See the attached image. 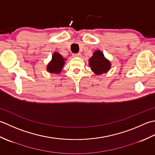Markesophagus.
Segmentation results:
<instances>
[{
  "mask_svg": "<svg viewBox=\"0 0 155 155\" xmlns=\"http://www.w3.org/2000/svg\"><path fill=\"white\" fill-rule=\"evenodd\" d=\"M74 57H77V58H80L81 56V54L80 53H75V54H73Z\"/></svg>",
  "mask_w": 155,
  "mask_h": 155,
  "instance_id": "esophagus-1",
  "label": "esophagus"
}]
</instances>
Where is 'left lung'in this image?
Listing matches in <instances>:
<instances>
[{"label":"left lung","mask_w":155,"mask_h":155,"mask_svg":"<svg viewBox=\"0 0 155 155\" xmlns=\"http://www.w3.org/2000/svg\"><path fill=\"white\" fill-rule=\"evenodd\" d=\"M89 65L94 74L100 75L108 72L111 68L112 64L100 50H96L89 59Z\"/></svg>","instance_id":"8db88e82"}]
</instances>
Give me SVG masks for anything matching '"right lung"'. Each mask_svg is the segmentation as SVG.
I'll use <instances>...</instances> for the list:
<instances>
[{"mask_svg": "<svg viewBox=\"0 0 155 155\" xmlns=\"http://www.w3.org/2000/svg\"><path fill=\"white\" fill-rule=\"evenodd\" d=\"M66 59L58 52L53 53L52 59L47 65V71L51 74H59L61 73L63 68L65 64Z\"/></svg>", "mask_w": 155, "mask_h": 155, "instance_id": "add662e5", "label": "right lung"}]
</instances>
